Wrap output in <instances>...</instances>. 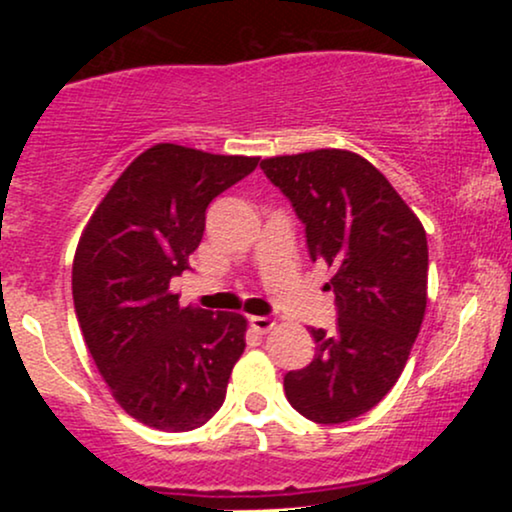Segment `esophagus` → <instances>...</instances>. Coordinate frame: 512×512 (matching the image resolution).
<instances>
[{
  "instance_id": "obj_1",
  "label": "esophagus",
  "mask_w": 512,
  "mask_h": 512,
  "mask_svg": "<svg viewBox=\"0 0 512 512\" xmlns=\"http://www.w3.org/2000/svg\"><path fill=\"white\" fill-rule=\"evenodd\" d=\"M248 322H250L252 330L260 332V334L269 332V330H272V327H274V320H272V317H264V315H252Z\"/></svg>"
}]
</instances>
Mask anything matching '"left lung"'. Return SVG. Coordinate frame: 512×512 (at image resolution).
<instances>
[{
  "instance_id": "left-lung-1",
  "label": "left lung",
  "mask_w": 512,
  "mask_h": 512,
  "mask_svg": "<svg viewBox=\"0 0 512 512\" xmlns=\"http://www.w3.org/2000/svg\"><path fill=\"white\" fill-rule=\"evenodd\" d=\"M269 182L305 226L310 260L332 279L337 330L310 327L315 358L284 375L291 407L317 424L366 414L402 375L426 313L428 243L378 168L342 149L264 158Z\"/></svg>"
}]
</instances>
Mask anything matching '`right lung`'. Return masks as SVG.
<instances>
[{"mask_svg":"<svg viewBox=\"0 0 512 512\" xmlns=\"http://www.w3.org/2000/svg\"><path fill=\"white\" fill-rule=\"evenodd\" d=\"M257 161L151 146L129 163L81 233L72 293L86 346L117 404L158 431L207 424L245 349L243 315L182 308L170 281L190 269L211 199Z\"/></svg>","mask_w":512,"mask_h":512,"instance_id":"1","label":"right lung"}]
</instances>
